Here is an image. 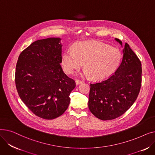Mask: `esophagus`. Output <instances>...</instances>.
I'll return each mask as SVG.
<instances>
[{
    "mask_svg": "<svg viewBox=\"0 0 155 155\" xmlns=\"http://www.w3.org/2000/svg\"><path fill=\"white\" fill-rule=\"evenodd\" d=\"M75 83L77 85H78V84H80L82 83V80H75Z\"/></svg>",
    "mask_w": 155,
    "mask_h": 155,
    "instance_id": "esophagus-1",
    "label": "esophagus"
}]
</instances>
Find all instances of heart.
<instances>
[{"label":"heart","mask_w":155,"mask_h":155,"mask_svg":"<svg viewBox=\"0 0 155 155\" xmlns=\"http://www.w3.org/2000/svg\"><path fill=\"white\" fill-rule=\"evenodd\" d=\"M121 59L118 49L95 41L77 43L73 50H65L61 56L64 70L68 74L73 73L82 67L87 68L85 75H92L95 80L109 77L117 70Z\"/></svg>","instance_id":"b5f03b06"}]
</instances>
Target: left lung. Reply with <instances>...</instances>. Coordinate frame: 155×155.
<instances>
[{
    "mask_svg": "<svg viewBox=\"0 0 155 155\" xmlns=\"http://www.w3.org/2000/svg\"><path fill=\"white\" fill-rule=\"evenodd\" d=\"M123 46L119 39L115 38ZM122 62L107 79L91 84L88 108L103 120L116 119L124 114L136 100L141 86V63L125 43Z\"/></svg>",
    "mask_w": 155,
    "mask_h": 155,
    "instance_id": "obj_1",
    "label": "left lung"
}]
</instances>
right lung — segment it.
I'll use <instances>...</instances> for the list:
<instances>
[{
    "label": "right lung",
    "instance_id": "obj_1",
    "mask_svg": "<svg viewBox=\"0 0 155 155\" xmlns=\"http://www.w3.org/2000/svg\"><path fill=\"white\" fill-rule=\"evenodd\" d=\"M61 39L37 40L20 54L16 64L15 82L22 101L41 118L53 119L68 107L74 80L63 72Z\"/></svg>",
    "mask_w": 155,
    "mask_h": 155
}]
</instances>
